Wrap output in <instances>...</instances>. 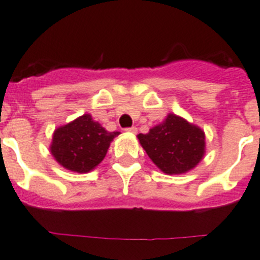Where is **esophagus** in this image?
Wrapping results in <instances>:
<instances>
[{"label":"esophagus","mask_w":260,"mask_h":260,"mask_svg":"<svg viewBox=\"0 0 260 260\" xmlns=\"http://www.w3.org/2000/svg\"><path fill=\"white\" fill-rule=\"evenodd\" d=\"M126 132H129V134H136L137 128L136 126H129V128H125Z\"/></svg>","instance_id":"esophagus-1"}]
</instances>
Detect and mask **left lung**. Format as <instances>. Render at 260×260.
<instances>
[{"label":"left lung","instance_id":"1","mask_svg":"<svg viewBox=\"0 0 260 260\" xmlns=\"http://www.w3.org/2000/svg\"><path fill=\"white\" fill-rule=\"evenodd\" d=\"M137 137L150 160L168 174L190 171L205 153L204 131L173 113L147 135Z\"/></svg>","mask_w":260,"mask_h":260}]
</instances>
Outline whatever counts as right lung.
<instances>
[{
    "label": "right lung",
    "instance_id": "1",
    "mask_svg": "<svg viewBox=\"0 0 260 260\" xmlns=\"http://www.w3.org/2000/svg\"><path fill=\"white\" fill-rule=\"evenodd\" d=\"M119 132H108L91 115H83L54 132L51 153L69 171L87 173L103 161Z\"/></svg>",
    "mask_w": 260,
    "mask_h": 260
}]
</instances>
